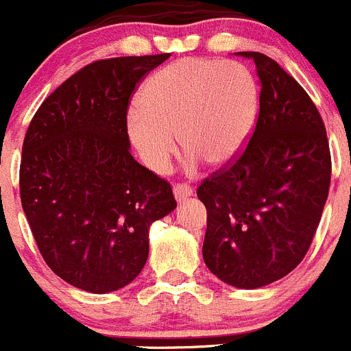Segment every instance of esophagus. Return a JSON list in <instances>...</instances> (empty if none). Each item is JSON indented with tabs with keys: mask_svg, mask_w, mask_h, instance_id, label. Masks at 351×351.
<instances>
[{
	"mask_svg": "<svg viewBox=\"0 0 351 351\" xmlns=\"http://www.w3.org/2000/svg\"><path fill=\"white\" fill-rule=\"evenodd\" d=\"M173 196H176V199H178V202H184V199H188L189 196H193L191 186L176 184L173 186Z\"/></svg>",
	"mask_w": 351,
	"mask_h": 351,
	"instance_id": "1",
	"label": "esophagus"
}]
</instances>
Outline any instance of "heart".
Masks as SVG:
<instances>
[{
	"mask_svg": "<svg viewBox=\"0 0 351 351\" xmlns=\"http://www.w3.org/2000/svg\"><path fill=\"white\" fill-rule=\"evenodd\" d=\"M258 112V88L246 66L236 62L186 58L146 81L138 108L128 115V134L139 156L163 172L178 141L189 152L188 167L199 162L220 169L238 158Z\"/></svg>",
	"mask_w": 351,
	"mask_h": 351,
	"instance_id": "1",
	"label": "heart"
}]
</instances>
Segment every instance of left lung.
Listing matches in <instances>:
<instances>
[{
    "instance_id": "obj_1",
    "label": "left lung",
    "mask_w": 351,
    "mask_h": 351,
    "mask_svg": "<svg viewBox=\"0 0 351 351\" xmlns=\"http://www.w3.org/2000/svg\"><path fill=\"white\" fill-rule=\"evenodd\" d=\"M255 62L260 112L248 146L199 184L206 208L203 260L241 289L285 278L306 255L331 184V153L320 113L305 89L269 56Z\"/></svg>"
}]
</instances>
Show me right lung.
<instances>
[{
  "mask_svg": "<svg viewBox=\"0 0 351 351\" xmlns=\"http://www.w3.org/2000/svg\"><path fill=\"white\" fill-rule=\"evenodd\" d=\"M170 53L98 60L43 101L22 146L20 199L49 269L84 291L134 281L149 228L178 203L165 179L131 155L128 106Z\"/></svg>",
  "mask_w": 351,
  "mask_h": 351,
  "instance_id": "add662e5",
  "label": "right lung"
}]
</instances>
